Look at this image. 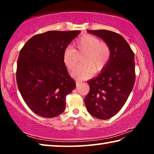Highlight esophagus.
Returning <instances> with one entry per match:
<instances>
[{
    "mask_svg": "<svg viewBox=\"0 0 154 154\" xmlns=\"http://www.w3.org/2000/svg\"><path fill=\"white\" fill-rule=\"evenodd\" d=\"M82 83V82H80V81H76V84H77V86H79V85Z\"/></svg>",
    "mask_w": 154,
    "mask_h": 154,
    "instance_id": "esophagus-1",
    "label": "esophagus"
}]
</instances>
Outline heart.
I'll return each instance as SVG.
<instances>
[{
  "label": "heart",
  "instance_id": "b5f03b06",
  "mask_svg": "<svg viewBox=\"0 0 154 154\" xmlns=\"http://www.w3.org/2000/svg\"><path fill=\"white\" fill-rule=\"evenodd\" d=\"M75 45L77 52H85L82 58L84 62L78 66L72 72V76L79 80L90 77L93 71H102L111 58V49L107 44L100 42L96 36L85 35L75 41ZM63 61L65 66L70 71L73 70L78 62L76 50L71 45H68L63 52Z\"/></svg>",
  "mask_w": 154,
  "mask_h": 154
}]
</instances>
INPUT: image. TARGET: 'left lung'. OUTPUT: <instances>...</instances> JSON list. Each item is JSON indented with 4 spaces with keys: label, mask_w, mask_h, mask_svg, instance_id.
Returning <instances> with one entry per match:
<instances>
[{
    "label": "left lung",
    "mask_w": 154,
    "mask_h": 154,
    "mask_svg": "<svg viewBox=\"0 0 154 154\" xmlns=\"http://www.w3.org/2000/svg\"><path fill=\"white\" fill-rule=\"evenodd\" d=\"M102 38L111 49V58L98 76L88 81L90 92L85 104L90 115L108 119L118 113L135 82L134 54L122 35L106 30H88Z\"/></svg>",
    "instance_id": "left-lung-1"
}]
</instances>
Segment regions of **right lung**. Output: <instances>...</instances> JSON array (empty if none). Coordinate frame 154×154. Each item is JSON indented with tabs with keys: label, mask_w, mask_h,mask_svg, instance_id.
Wrapping results in <instances>:
<instances>
[{
	"label": "right lung",
	"mask_w": 154,
	"mask_h": 154,
	"mask_svg": "<svg viewBox=\"0 0 154 154\" xmlns=\"http://www.w3.org/2000/svg\"><path fill=\"white\" fill-rule=\"evenodd\" d=\"M79 30L48 31L30 38L20 51L17 87L34 113L54 118L63 113L65 98L76 87L63 61L64 49Z\"/></svg>",
	"instance_id": "1"
}]
</instances>
